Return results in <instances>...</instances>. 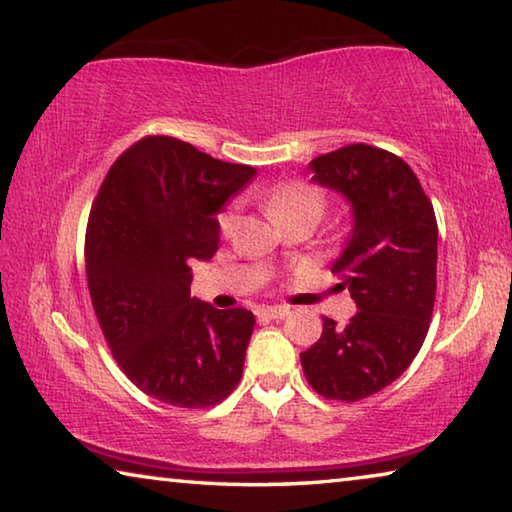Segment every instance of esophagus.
<instances>
[{
  "label": "esophagus",
  "mask_w": 512,
  "mask_h": 512,
  "mask_svg": "<svg viewBox=\"0 0 512 512\" xmlns=\"http://www.w3.org/2000/svg\"><path fill=\"white\" fill-rule=\"evenodd\" d=\"M291 311L287 307H262L257 311V316L262 320H282L287 318Z\"/></svg>",
  "instance_id": "obj_1"
}]
</instances>
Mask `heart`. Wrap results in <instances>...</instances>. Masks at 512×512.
<instances>
[{"label": "heart", "instance_id": "1", "mask_svg": "<svg viewBox=\"0 0 512 512\" xmlns=\"http://www.w3.org/2000/svg\"><path fill=\"white\" fill-rule=\"evenodd\" d=\"M268 205L275 212L277 219H287V216L293 214H323L327 198L323 194V189H318L316 185L305 183V180H289V183H282L273 187L266 196ZM239 225V207L237 205H228L225 210L219 214V230L223 237L235 235Z\"/></svg>", "mask_w": 512, "mask_h": 512}]
</instances>
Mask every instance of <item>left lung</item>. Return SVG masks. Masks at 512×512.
Returning <instances> with one entry per match:
<instances>
[{
    "label": "left lung",
    "mask_w": 512,
    "mask_h": 512,
    "mask_svg": "<svg viewBox=\"0 0 512 512\" xmlns=\"http://www.w3.org/2000/svg\"><path fill=\"white\" fill-rule=\"evenodd\" d=\"M316 185L352 207V230L332 266L357 314L300 354L307 381L327 400L357 402L402 375L420 352L436 300L438 225L420 180L402 158L348 144L309 162Z\"/></svg>",
    "instance_id": "obj_1"
}]
</instances>
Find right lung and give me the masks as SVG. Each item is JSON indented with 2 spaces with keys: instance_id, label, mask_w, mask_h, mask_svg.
Returning a JSON list of instances; mask_svg holds the SVG:
<instances>
[{
  "instance_id": "add662e5",
  "label": "right lung",
  "mask_w": 512,
  "mask_h": 512,
  "mask_svg": "<svg viewBox=\"0 0 512 512\" xmlns=\"http://www.w3.org/2000/svg\"><path fill=\"white\" fill-rule=\"evenodd\" d=\"M257 169L167 135L135 142L92 205L85 271L94 314L121 370L183 409L219 404L239 384L255 327L248 309L192 298V262L219 248L216 214Z\"/></svg>"
}]
</instances>
